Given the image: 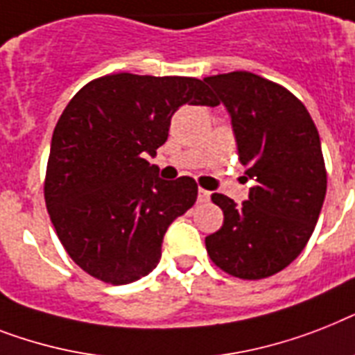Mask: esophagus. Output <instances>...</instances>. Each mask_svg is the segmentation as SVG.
I'll use <instances>...</instances> for the list:
<instances>
[{
    "mask_svg": "<svg viewBox=\"0 0 355 355\" xmlns=\"http://www.w3.org/2000/svg\"><path fill=\"white\" fill-rule=\"evenodd\" d=\"M209 195H211V193L206 191V189H202V187H200V189H198L197 200L198 202H207V200H209Z\"/></svg>",
    "mask_w": 355,
    "mask_h": 355,
    "instance_id": "obj_1",
    "label": "esophagus"
}]
</instances>
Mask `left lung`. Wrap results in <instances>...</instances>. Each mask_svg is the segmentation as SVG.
I'll return each instance as SVG.
<instances>
[{
	"instance_id": "1",
	"label": "left lung",
	"mask_w": 355,
	"mask_h": 355,
	"mask_svg": "<svg viewBox=\"0 0 355 355\" xmlns=\"http://www.w3.org/2000/svg\"><path fill=\"white\" fill-rule=\"evenodd\" d=\"M204 82L226 105L239 160L255 182L243 204L211 195L224 224L206 237L207 255L233 277H270L304 250L324 202L318 128L299 98L266 78L235 71Z\"/></svg>"
}]
</instances>
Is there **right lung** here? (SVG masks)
Listing matches in <instances>:
<instances>
[{"instance_id": "right-lung-1", "label": "right lung", "mask_w": 355, "mask_h": 355, "mask_svg": "<svg viewBox=\"0 0 355 355\" xmlns=\"http://www.w3.org/2000/svg\"><path fill=\"white\" fill-rule=\"evenodd\" d=\"M186 103L218 105L197 78L109 74L83 85L58 120L45 204L69 257L98 281L153 272L169 224L197 200L193 178L162 180L146 160Z\"/></svg>"}]
</instances>
